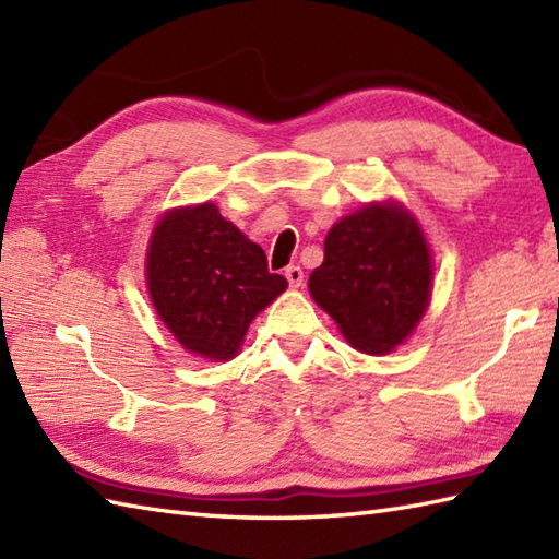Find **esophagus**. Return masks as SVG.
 I'll return each mask as SVG.
<instances>
[{
	"instance_id": "esophagus-1",
	"label": "esophagus",
	"mask_w": 559,
	"mask_h": 559,
	"mask_svg": "<svg viewBox=\"0 0 559 559\" xmlns=\"http://www.w3.org/2000/svg\"><path fill=\"white\" fill-rule=\"evenodd\" d=\"M286 278L290 283V288H300L305 283V271L300 266H288L286 269Z\"/></svg>"
}]
</instances>
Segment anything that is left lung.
Segmentation results:
<instances>
[{"mask_svg":"<svg viewBox=\"0 0 559 559\" xmlns=\"http://www.w3.org/2000/svg\"><path fill=\"white\" fill-rule=\"evenodd\" d=\"M310 293L353 348L391 353L418 326L432 293V254L418 221L396 201L341 218L310 273Z\"/></svg>","mask_w":559,"mask_h":559,"instance_id":"left-lung-1","label":"left lung"}]
</instances>
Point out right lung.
Wrapping results in <instances>:
<instances>
[{
  "label": "right lung",
  "instance_id": "add662e5",
  "mask_svg": "<svg viewBox=\"0 0 559 559\" xmlns=\"http://www.w3.org/2000/svg\"><path fill=\"white\" fill-rule=\"evenodd\" d=\"M153 307L187 353L230 360L252 319L288 288L264 249L247 240L216 204L173 209L146 252Z\"/></svg>",
  "mask_w": 559,
  "mask_h": 559
}]
</instances>
